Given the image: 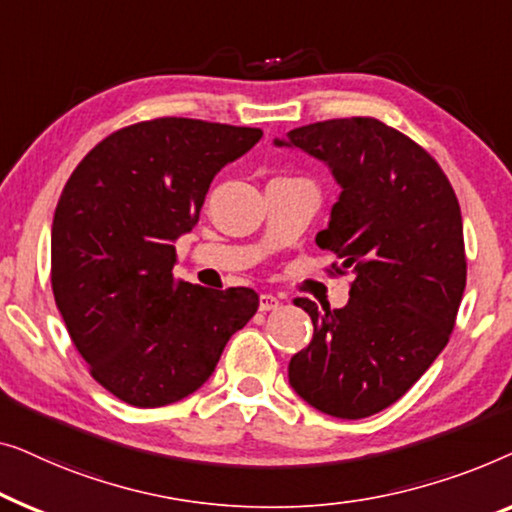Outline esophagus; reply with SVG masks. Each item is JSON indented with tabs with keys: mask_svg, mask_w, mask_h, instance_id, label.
Here are the masks:
<instances>
[{
	"mask_svg": "<svg viewBox=\"0 0 512 512\" xmlns=\"http://www.w3.org/2000/svg\"><path fill=\"white\" fill-rule=\"evenodd\" d=\"M278 308H280V301L273 297V294H262V297H259V311L269 313V311H278Z\"/></svg>",
	"mask_w": 512,
	"mask_h": 512,
	"instance_id": "34e87169",
	"label": "esophagus"
}]
</instances>
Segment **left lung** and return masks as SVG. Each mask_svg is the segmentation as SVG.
Returning a JSON list of instances; mask_svg holds the SVG:
<instances>
[{
    "instance_id": "left-lung-1",
    "label": "left lung",
    "mask_w": 512,
    "mask_h": 512,
    "mask_svg": "<svg viewBox=\"0 0 512 512\" xmlns=\"http://www.w3.org/2000/svg\"><path fill=\"white\" fill-rule=\"evenodd\" d=\"M325 162L341 187L315 236L355 280L343 308L318 311L290 359L292 390L320 413L359 420L392 406L448 345L466 287L462 211L427 150L376 118L313 122L273 139Z\"/></svg>"
}]
</instances>
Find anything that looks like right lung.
I'll return each mask as SVG.
<instances>
[{
  "instance_id": "right-lung-1",
  "label": "right lung",
  "mask_w": 512,
  "mask_h": 512,
  "mask_svg": "<svg viewBox=\"0 0 512 512\" xmlns=\"http://www.w3.org/2000/svg\"><path fill=\"white\" fill-rule=\"evenodd\" d=\"M262 129L157 118L118 129L74 169L50 234V283L92 378L136 408L176 403L211 378L257 313L250 287L174 278L176 246L206 192Z\"/></svg>"
}]
</instances>
